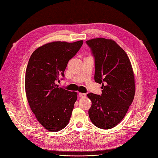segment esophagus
<instances>
[{"label": "esophagus", "mask_w": 158, "mask_h": 158, "mask_svg": "<svg viewBox=\"0 0 158 158\" xmlns=\"http://www.w3.org/2000/svg\"><path fill=\"white\" fill-rule=\"evenodd\" d=\"M79 95L81 98H82V97H85L86 96V94H84V93H79Z\"/></svg>", "instance_id": "1"}]
</instances>
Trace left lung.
<instances>
[{"instance_id": "left-lung-1", "label": "left lung", "mask_w": 158, "mask_h": 158, "mask_svg": "<svg viewBox=\"0 0 158 158\" xmlns=\"http://www.w3.org/2000/svg\"><path fill=\"white\" fill-rule=\"evenodd\" d=\"M95 58V81L102 84V94L89 93V118L100 129H111L122 121L135 94L133 70L126 52L112 40L86 41Z\"/></svg>"}]
</instances>
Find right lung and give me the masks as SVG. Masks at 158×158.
<instances>
[{
  "label": "right lung",
  "instance_id": "obj_1",
  "mask_svg": "<svg viewBox=\"0 0 158 158\" xmlns=\"http://www.w3.org/2000/svg\"><path fill=\"white\" fill-rule=\"evenodd\" d=\"M82 44V40L48 43L29 58L25 79L27 101L38 121L49 131H60L69 122L77 93L59 88L55 82L64 77L68 62Z\"/></svg>",
  "mask_w": 158,
  "mask_h": 158
}]
</instances>
